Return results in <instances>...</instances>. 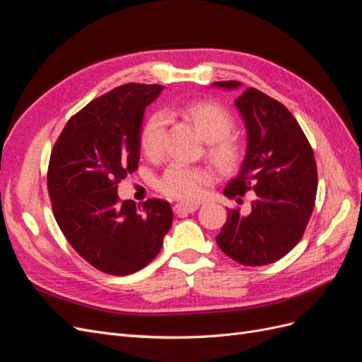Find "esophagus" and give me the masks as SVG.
<instances>
[{
  "label": "esophagus",
  "mask_w": 362,
  "mask_h": 362,
  "mask_svg": "<svg viewBox=\"0 0 362 362\" xmlns=\"http://www.w3.org/2000/svg\"><path fill=\"white\" fill-rule=\"evenodd\" d=\"M198 205L196 204H175V206H173V211H175V214H178V216H184V214H189V213H194L196 210H198Z\"/></svg>",
  "instance_id": "1"
}]
</instances>
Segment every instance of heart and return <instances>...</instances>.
Wrapping results in <instances>:
<instances>
[{"label": "heart", "mask_w": 362, "mask_h": 362, "mask_svg": "<svg viewBox=\"0 0 362 362\" xmlns=\"http://www.w3.org/2000/svg\"><path fill=\"white\" fill-rule=\"evenodd\" d=\"M182 116L206 141V154L214 166L223 172H234L245 157L242 140L229 133L234 129V117L226 108L213 101H193L181 108ZM166 119L161 113L148 117L140 134V146L145 154L156 158L163 151ZM211 180V172L204 168L173 163L157 181L158 190L173 199L194 201L202 194L204 185Z\"/></svg>", "instance_id": "b5f03b06"}]
</instances>
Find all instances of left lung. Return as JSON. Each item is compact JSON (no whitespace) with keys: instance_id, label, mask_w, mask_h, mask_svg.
Returning a JSON list of instances; mask_svg holds the SVG:
<instances>
[{"instance_id":"1","label":"left lung","mask_w":362,"mask_h":362,"mask_svg":"<svg viewBox=\"0 0 362 362\" xmlns=\"http://www.w3.org/2000/svg\"><path fill=\"white\" fill-rule=\"evenodd\" d=\"M213 86L233 90L242 83ZM235 107L247 133L246 156L223 193L235 198L254 190L255 199L249 214L228 210L216 242L240 264L264 266L286 257L302 238L315 202L317 164L298 120L281 103L250 87Z\"/></svg>"}]
</instances>
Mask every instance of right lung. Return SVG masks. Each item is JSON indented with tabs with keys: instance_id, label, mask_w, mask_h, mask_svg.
Here are the masks:
<instances>
[{
	"instance_id": "1",
	"label": "right lung",
	"mask_w": 362,
	"mask_h": 362,
	"mask_svg": "<svg viewBox=\"0 0 362 362\" xmlns=\"http://www.w3.org/2000/svg\"><path fill=\"white\" fill-rule=\"evenodd\" d=\"M160 84L116 87L72 116L51 152L48 192L69 245L95 269L131 275L157 257L172 225L169 202L119 201L117 182L137 170L146 107Z\"/></svg>"
}]
</instances>
